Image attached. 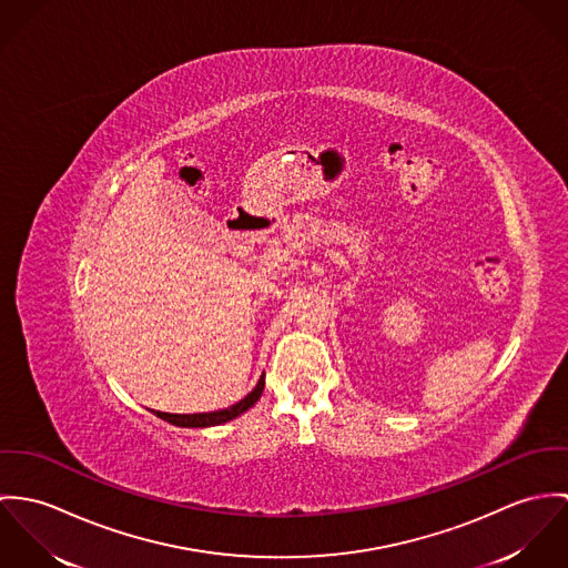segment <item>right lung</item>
<instances>
[{
  "label": "right lung",
  "instance_id": "add662e5",
  "mask_svg": "<svg viewBox=\"0 0 568 568\" xmlns=\"http://www.w3.org/2000/svg\"><path fill=\"white\" fill-rule=\"evenodd\" d=\"M263 385H265V378H258V383L254 385L253 392H248L240 403L226 407V409H220V412H209V414H165V412H156V416L161 420H168L170 425H176V427H187V429H202V427H217V425H224L237 416H242L244 412H248L253 407L254 403L261 398V392H263Z\"/></svg>",
  "mask_w": 568,
  "mask_h": 568
}]
</instances>
